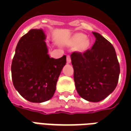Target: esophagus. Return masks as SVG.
<instances>
[{"label":"esophagus","instance_id":"obj_1","mask_svg":"<svg viewBox=\"0 0 131 131\" xmlns=\"http://www.w3.org/2000/svg\"><path fill=\"white\" fill-rule=\"evenodd\" d=\"M67 62L68 63V64L71 63V57L69 55H67Z\"/></svg>","mask_w":131,"mask_h":131}]
</instances>
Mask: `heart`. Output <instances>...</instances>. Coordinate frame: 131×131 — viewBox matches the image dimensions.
<instances>
[{
	"label": "heart",
	"mask_w": 131,
	"mask_h": 131,
	"mask_svg": "<svg viewBox=\"0 0 131 131\" xmlns=\"http://www.w3.org/2000/svg\"><path fill=\"white\" fill-rule=\"evenodd\" d=\"M89 42L86 40V36L83 34H76L73 36L71 40V45L74 46H78L81 45V48L85 49L88 46Z\"/></svg>",
	"instance_id": "heart-1"
}]
</instances>
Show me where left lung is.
Instances as JSON below:
<instances>
[{
    "label": "left lung",
    "mask_w": 131,
    "mask_h": 131,
    "mask_svg": "<svg viewBox=\"0 0 131 131\" xmlns=\"http://www.w3.org/2000/svg\"><path fill=\"white\" fill-rule=\"evenodd\" d=\"M95 42L83 53L71 54L78 93L88 102H97L109 96L117 85L120 74L114 48L102 35L93 32Z\"/></svg>",
    "instance_id": "left-lung-1"
}]
</instances>
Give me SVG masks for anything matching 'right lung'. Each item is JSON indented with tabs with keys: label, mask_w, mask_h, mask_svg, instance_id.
Here are the masks:
<instances>
[{
	"label": "right lung",
	"mask_w": 131,
	"mask_h": 131,
	"mask_svg": "<svg viewBox=\"0 0 131 131\" xmlns=\"http://www.w3.org/2000/svg\"><path fill=\"white\" fill-rule=\"evenodd\" d=\"M42 29H31L19 39L11 72L14 87L24 99L40 103L54 95L57 80L66 64V56L50 57Z\"/></svg>",
	"instance_id": "right-lung-1"
}]
</instances>
